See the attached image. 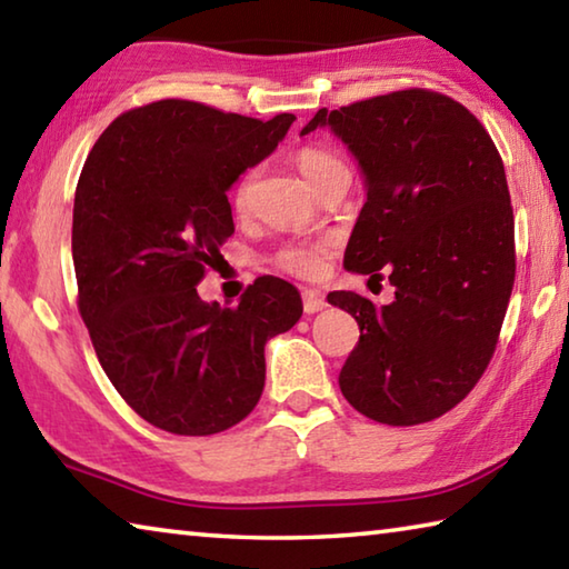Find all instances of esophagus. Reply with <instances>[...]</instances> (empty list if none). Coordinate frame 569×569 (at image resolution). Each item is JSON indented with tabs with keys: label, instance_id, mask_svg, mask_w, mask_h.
Segmentation results:
<instances>
[{
	"label": "esophagus",
	"instance_id": "esophagus-1",
	"mask_svg": "<svg viewBox=\"0 0 569 569\" xmlns=\"http://www.w3.org/2000/svg\"><path fill=\"white\" fill-rule=\"evenodd\" d=\"M301 298H303L306 313H319L321 308H326V296L321 291H316V288H306Z\"/></svg>",
	"mask_w": 569,
	"mask_h": 569
}]
</instances>
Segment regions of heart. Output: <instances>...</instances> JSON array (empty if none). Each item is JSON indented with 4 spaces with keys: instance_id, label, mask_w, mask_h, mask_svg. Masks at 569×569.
Listing matches in <instances>:
<instances>
[{
    "instance_id": "heart-1",
    "label": "heart",
    "mask_w": 569,
    "mask_h": 569,
    "mask_svg": "<svg viewBox=\"0 0 569 569\" xmlns=\"http://www.w3.org/2000/svg\"><path fill=\"white\" fill-rule=\"evenodd\" d=\"M296 162H298V170L303 172V178L311 182L313 188H319L326 178L333 176V172L346 170L343 160L336 156V152L326 150V148L298 150ZM253 182H256V170H246L243 176L238 178L236 190H233V203L238 210L248 208L250 188H253ZM333 248H336V238H331V236L306 240V243H291V246L278 250L276 266L293 276H303V278L319 276L326 268L329 256L333 253Z\"/></svg>"
}]
</instances>
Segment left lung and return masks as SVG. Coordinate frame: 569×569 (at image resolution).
Wrapping results in <instances>:
<instances>
[{"mask_svg": "<svg viewBox=\"0 0 569 569\" xmlns=\"http://www.w3.org/2000/svg\"><path fill=\"white\" fill-rule=\"evenodd\" d=\"M366 176L343 266L397 288L389 306L353 291L329 303L359 323L339 373L356 411L413 427L455 409L492 361L515 286V216L499 150L447 94L409 88L321 108Z\"/></svg>", "mask_w": 569, "mask_h": 569, "instance_id": "1", "label": "left lung"}]
</instances>
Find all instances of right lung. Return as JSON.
Masks as SVG:
<instances>
[{"label": "right lung", "instance_id": "1", "mask_svg": "<svg viewBox=\"0 0 569 569\" xmlns=\"http://www.w3.org/2000/svg\"><path fill=\"white\" fill-rule=\"evenodd\" d=\"M293 120L158 100L114 118L84 160L72 210L77 308L112 387L170 435L243 421L263 393L266 341L303 313L296 288L273 276L256 278L236 308L200 301L196 288L236 230L228 188Z\"/></svg>", "mask_w": 569, "mask_h": 569}]
</instances>
